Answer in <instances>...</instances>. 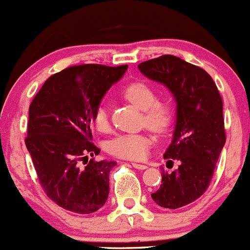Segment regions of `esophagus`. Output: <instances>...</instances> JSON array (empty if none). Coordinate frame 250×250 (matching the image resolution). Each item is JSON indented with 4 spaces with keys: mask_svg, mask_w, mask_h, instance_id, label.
I'll list each match as a JSON object with an SVG mask.
<instances>
[{
    "mask_svg": "<svg viewBox=\"0 0 250 250\" xmlns=\"http://www.w3.org/2000/svg\"><path fill=\"white\" fill-rule=\"evenodd\" d=\"M132 167L136 168V169H146L147 166L146 165H140V163H132Z\"/></svg>",
    "mask_w": 250,
    "mask_h": 250,
    "instance_id": "obj_1",
    "label": "esophagus"
}]
</instances>
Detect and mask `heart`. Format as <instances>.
<instances>
[{
    "label": "heart",
    "instance_id": "b5f03b06",
    "mask_svg": "<svg viewBox=\"0 0 250 250\" xmlns=\"http://www.w3.org/2000/svg\"><path fill=\"white\" fill-rule=\"evenodd\" d=\"M121 97L142 110V124L157 134H163L170 127L174 119V108L168 101L157 99L154 88L145 81H131L121 88ZM93 125L98 131L109 130L108 113L103 106L94 111ZM151 145L147 134L119 135L109 142V152L113 156L124 159L140 161L146 157Z\"/></svg>",
    "mask_w": 250,
    "mask_h": 250
}]
</instances>
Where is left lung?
I'll list each match as a JSON object with an SVG mask.
<instances>
[{"instance_id": "obj_1", "label": "left lung", "mask_w": 250, "mask_h": 250, "mask_svg": "<svg viewBox=\"0 0 250 250\" xmlns=\"http://www.w3.org/2000/svg\"><path fill=\"white\" fill-rule=\"evenodd\" d=\"M139 70L165 84L177 103L172 144L163 157L180 165L172 173L163 170L162 184L151 194L157 205L174 210L200 198L210 185L226 144L222 98L205 70L177 56L145 61Z\"/></svg>"}]
</instances>
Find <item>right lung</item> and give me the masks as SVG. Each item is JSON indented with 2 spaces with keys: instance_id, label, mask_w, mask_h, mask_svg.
<instances>
[{
  "instance_id": "add662e5",
  "label": "right lung",
  "mask_w": 250,
  "mask_h": 250,
  "mask_svg": "<svg viewBox=\"0 0 250 250\" xmlns=\"http://www.w3.org/2000/svg\"><path fill=\"white\" fill-rule=\"evenodd\" d=\"M126 68L71 66L50 76L30 104L25 146L45 194L65 210L88 215L108 199L109 173L116 162H88L89 154L101 152L91 142L92 118Z\"/></svg>"
}]
</instances>
